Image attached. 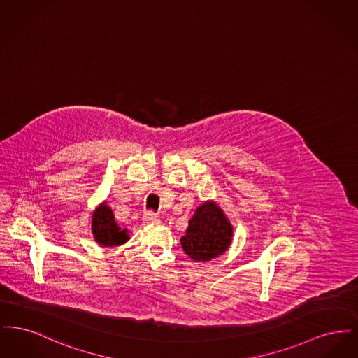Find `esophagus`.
Listing matches in <instances>:
<instances>
[{
    "instance_id": "esophagus-1",
    "label": "esophagus",
    "mask_w": 358,
    "mask_h": 358,
    "mask_svg": "<svg viewBox=\"0 0 358 358\" xmlns=\"http://www.w3.org/2000/svg\"><path fill=\"white\" fill-rule=\"evenodd\" d=\"M143 222H159V216L157 213H154L153 210H148L143 215Z\"/></svg>"
}]
</instances>
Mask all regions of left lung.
<instances>
[{
	"mask_svg": "<svg viewBox=\"0 0 358 358\" xmlns=\"http://www.w3.org/2000/svg\"><path fill=\"white\" fill-rule=\"evenodd\" d=\"M232 240V225L213 203L200 205L189 220L181 245L194 262H209L225 252Z\"/></svg>",
	"mask_w": 358,
	"mask_h": 358,
	"instance_id": "8db88e82",
	"label": "left lung"
}]
</instances>
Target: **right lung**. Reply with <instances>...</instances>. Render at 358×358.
Here are the masks:
<instances>
[{"instance_id":"add662e5","label":"right lung","mask_w":358,"mask_h":358,"mask_svg":"<svg viewBox=\"0 0 358 358\" xmlns=\"http://www.w3.org/2000/svg\"><path fill=\"white\" fill-rule=\"evenodd\" d=\"M92 234L103 247L120 245L129 240L126 229H120L114 220L113 210L106 204L101 205L92 216Z\"/></svg>"}]
</instances>
